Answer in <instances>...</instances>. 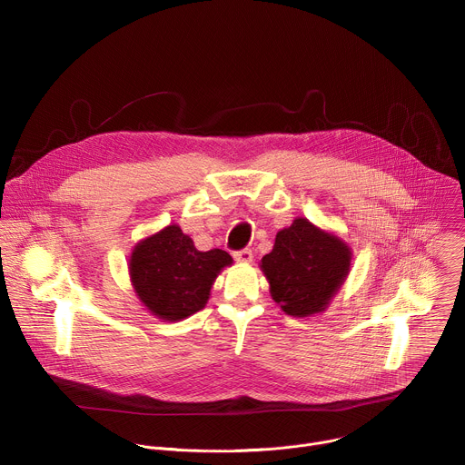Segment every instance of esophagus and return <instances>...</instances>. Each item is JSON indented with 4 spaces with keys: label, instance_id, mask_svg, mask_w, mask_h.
<instances>
[{
    "label": "esophagus",
    "instance_id": "34e87169",
    "mask_svg": "<svg viewBox=\"0 0 465 465\" xmlns=\"http://www.w3.org/2000/svg\"><path fill=\"white\" fill-rule=\"evenodd\" d=\"M233 257H235V261H237V262L248 264V262H252V259H253V253H252V250L244 248V250H241V252H235V253H233Z\"/></svg>",
    "mask_w": 465,
    "mask_h": 465
}]
</instances>
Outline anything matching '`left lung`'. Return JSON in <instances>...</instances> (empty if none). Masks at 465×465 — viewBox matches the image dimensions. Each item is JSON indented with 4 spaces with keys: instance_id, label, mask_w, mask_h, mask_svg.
Instances as JSON below:
<instances>
[{
    "instance_id": "1",
    "label": "left lung",
    "mask_w": 465,
    "mask_h": 465,
    "mask_svg": "<svg viewBox=\"0 0 465 465\" xmlns=\"http://www.w3.org/2000/svg\"><path fill=\"white\" fill-rule=\"evenodd\" d=\"M351 262L352 250L341 237L297 217L277 232L272 252L259 266L281 311L311 318L325 312L349 277Z\"/></svg>"
}]
</instances>
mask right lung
Segmentation results:
<instances>
[{"mask_svg": "<svg viewBox=\"0 0 465 465\" xmlns=\"http://www.w3.org/2000/svg\"><path fill=\"white\" fill-rule=\"evenodd\" d=\"M232 262L224 250L199 252L179 224H170L134 244L127 268L145 311L175 323L203 311L217 275Z\"/></svg>", "mask_w": 465, "mask_h": 465, "instance_id": "add662e5", "label": "right lung"}]
</instances>
